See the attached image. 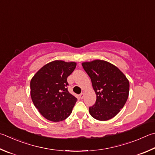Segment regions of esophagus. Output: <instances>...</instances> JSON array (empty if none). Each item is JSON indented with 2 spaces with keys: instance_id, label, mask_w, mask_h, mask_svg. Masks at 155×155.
Returning a JSON list of instances; mask_svg holds the SVG:
<instances>
[{
  "instance_id": "esophagus-1",
  "label": "esophagus",
  "mask_w": 155,
  "mask_h": 155,
  "mask_svg": "<svg viewBox=\"0 0 155 155\" xmlns=\"http://www.w3.org/2000/svg\"><path fill=\"white\" fill-rule=\"evenodd\" d=\"M84 96H85V94H84V93H82V94H80V97L81 98V99H83Z\"/></svg>"
}]
</instances>
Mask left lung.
Segmentation results:
<instances>
[{
  "label": "left lung",
  "mask_w": 155,
  "mask_h": 155,
  "mask_svg": "<svg viewBox=\"0 0 155 155\" xmlns=\"http://www.w3.org/2000/svg\"><path fill=\"white\" fill-rule=\"evenodd\" d=\"M91 78L96 95L95 104L89 107L92 117L98 120H108L119 113L127 100L129 82L116 66L101 60L82 63Z\"/></svg>",
  "instance_id": "obj_1"
}]
</instances>
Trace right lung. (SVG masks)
<instances>
[{
    "mask_svg": "<svg viewBox=\"0 0 155 155\" xmlns=\"http://www.w3.org/2000/svg\"><path fill=\"white\" fill-rule=\"evenodd\" d=\"M76 66L74 61H51L42 67L31 79L32 102L47 120L61 121L71 114L77 99L68 91L67 78Z\"/></svg>",
    "mask_w": 155,
    "mask_h": 155,
    "instance_id": "1",
    "label": "right lung"
}]
</instances>
